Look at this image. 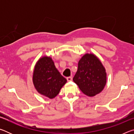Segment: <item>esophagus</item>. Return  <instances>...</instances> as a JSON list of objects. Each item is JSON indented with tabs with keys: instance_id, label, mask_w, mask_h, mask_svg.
<instances>
[{
	"instance_id": "obj_1",
	"label": "esophagus",
	"mask_w": 134,
	"mask_h": 134,
	"mask_svg": "<svg viewBox=\"0 0 134 134\" xmlns=\"http://www.w3.org/2000/svg\"><path fill=\"white\" fill-rule=\"evenodd\" d=\"M67 80L68 81H72V77H67Z\"/></svg>"
}]
</instances>
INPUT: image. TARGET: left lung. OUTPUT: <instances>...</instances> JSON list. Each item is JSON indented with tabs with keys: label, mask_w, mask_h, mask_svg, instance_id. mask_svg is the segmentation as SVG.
I'll use <instances>...</instances> for the list:
<instances>
[{
	"label": "left lung",
	"mask_w": 134,
	"mask_h": 134,
	"mask_svg": "<svg viewBox=\"0 0 134 134\" xmlns=\"http://www.w3.org/2000/svg\"><path fill=\"white\" fill-rule=\"evenodd\" d=\"M73 81L84 94L94 96L102 91L106 85L105 69L93 54H85L79 62Z\"/></svg>",
	"instance_id": "obj_1"
}]
</instances>
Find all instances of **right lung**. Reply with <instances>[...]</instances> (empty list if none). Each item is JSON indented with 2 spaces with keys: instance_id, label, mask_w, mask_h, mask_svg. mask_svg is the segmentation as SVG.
<instances>
[{
  "instance_id": "right-lung-1",
  "label": "right lung",
  "mask_w": 134,
  "mask_h": 134,
  "mask_svg": "<svg viewBox=\"0 0 134 134\" xmlns=\"http://www.w3.org/2000/svg\"><path fill=\"white\" fill-rule=\"evenodd\" d=\"M66 82L50 57H44L38 60L34 71L33 83L40 93L53 99Z\"/></svg>"
}]
</instances>
